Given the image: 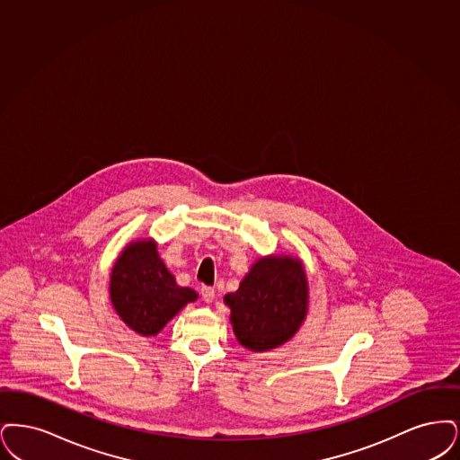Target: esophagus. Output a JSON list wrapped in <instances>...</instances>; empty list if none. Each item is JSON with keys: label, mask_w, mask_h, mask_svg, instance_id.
I'll return each mask as SVG.
<instances>
[{"label": "esophagus", "mask_w": 460, "mask_h": 460, "mask_svg": "<svg viewBox=\"0 0 460 460\" xmlns=\"http://www.w3.org/2000/svg\"><path fill=\"white\" fill-rule=\"evenodd\" d=\"M215 296H217V292H215V288H211V287H202L200 288V297L204 302H213L215 300Z\"/></svg>", "instance_id": "34e87169"}]
</instances>
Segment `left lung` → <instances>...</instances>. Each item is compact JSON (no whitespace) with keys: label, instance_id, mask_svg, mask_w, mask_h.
Wrapping results in <instances>:
<instances>
[{"label":"left lung","instance_id":"8db88e82","mask_svg":"<svg viewBox=\"0 0 460 460\" xmlns=\"http://www.w3.org/2000/svg\"><path fill=\"white\" fill-rule=\"evenodd\" d=\"M307 277L299 258H260L226 294L230 321L240 345L252 352L277 349L292 339L307 314Z\"/></svg>","mask_w":460,"mask_h":460}]
</instances>
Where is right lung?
I'll return each instance as SVG.
<instances>
[{"label":"right lung","instance_id":"right-lung-1","mask_svg":"<svg viewBox=\"0 0 460 460\" xmlns=\"http://www.w3.org/2000/svg\"><path fill=\"white\" fill-rule=\"evenodd\" d=\"M110 299L120 320L136 333H160L183 305L198 299L192 288L180 287L151 239L130 242L121 251L110 277Z\"/></svg>","mask_w":460,"mask_h":460}]
</instances>
